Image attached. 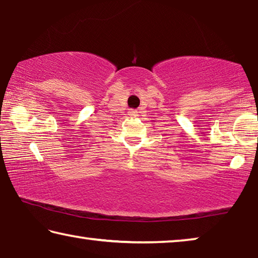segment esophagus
Instances as JSON below:
<instances>
[{
  "label": "esophagus",
  "mask_w": 258,
  "mask_h": 258,
  "mask_svg": "<svg viewBox=\"0 0 258 258\" xmlns=\"http://www.w3.org/2000/svg\"><path fill=\"white\" fill-rule=\"evenodd\" d=\"M128 115H131V116H138L137 115V110H131Z\"/></svg>",
  "instance_id": "34e87169"
}]
</instances>
